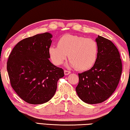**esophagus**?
<instances>
[{
    "mask_svg": "<svg viewBox=\"0 0 130 130\" xmlns=\"http://www.w3.org/2000/svg\"><path fill=\"white\" fill-rule=\"evenodd\" d=\"M70 74H71L70 71H67V70L64 71V74L65 75H69Z\"/></svg>",
    "mask_w": 130,
    "mask_h": 130,
    "instance_id": "34e87169",
    "label": "esophagus"
}]
</instances>
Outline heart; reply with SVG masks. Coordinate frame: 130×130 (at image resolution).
<instances>
[{"label":"heart","mask_w":130,"mask_h":130,"mask_svg":"<svg viewBox=\"0 0 130 130\" xmlns=\"http://www.w3.org/2000/svg\"><path fill=\"white\" fill-rule=\"evenodd\" d=\"M48 52L55 65L63 63L68 55L70 67H76L79 71H87L96 62L98 47L96 42L91 38L66 34L59 38L57 46L49 47Z\"/></svg>","instance_id":"heart-1"}]
</instances>
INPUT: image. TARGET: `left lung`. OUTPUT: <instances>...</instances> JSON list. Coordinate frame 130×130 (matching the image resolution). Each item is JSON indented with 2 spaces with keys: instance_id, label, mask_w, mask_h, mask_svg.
I'll return each mask as SVG.
<instances>
[{
  "instance_id": "left-lung-1",
  "label": "left lung",
  "mask_w": 130,
  "mask_h": 130,
  "mask_svg": "<svg viewBox=\"0 0 130 130\" xmlns=\"http://www.w3.org/2000/svg\"><path fill=\"white\" fill-rule=\"evenodd\" d=\"M97 59L90 69L78 74L76 91L80 99L89 104L101 103L113 94L122 72L120 53L109 40L98 36Z\"/></svg>"
}]
</instances>
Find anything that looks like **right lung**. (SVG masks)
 Returning <instances> with one entry per match:
<instances>
[{"mask_svg":"<svg viewBox=\"0 0 130 130\" xmlns=\"http://www.w3.org/2000/svg\"><path fill=\"white\" fill-rule=\"evenodd\" d=\"M52 35L45 32L22 40L15 45L7 63L11 86L20 98L31 104L49 101L55 95L63 70L49 61Z\"/></svg>","mask_w":130,"mask_h":130,"instance_id":"1","label":"right lung"}]
</instances>
